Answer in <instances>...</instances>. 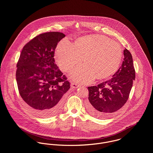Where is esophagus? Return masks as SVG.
Here are the masks:
<instances>
[{"label":"esophagus","mask_w":153,"mask_h":153,"mask_svg":"<svg viewBox=\"0 0 153 153\" xmlns=\"http://www.w3.org/2000/svg\"><path fill=\"white\" fill-rule=\"evenodd\" d=\"M71 87L72 88H78V87H79V85L77 84H75V83L71 84Z\"/></svg>","instance_id":"34e87169"}]
</instances>
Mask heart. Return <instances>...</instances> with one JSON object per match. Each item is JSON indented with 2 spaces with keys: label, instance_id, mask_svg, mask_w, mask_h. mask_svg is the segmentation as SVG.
<instances>
[{
  "label": "heart",
  "instance_id": "b5f03b06",
  "mask_svg": "<svg viewBox=\"0 0 153 153\" xmlns=\"http://www.w3.org/2000/svg\"><path fill=\"white\" fill-rule=\"evenodd\" d=\"M123 56L120 44L100 35L79 37L74 44L66 39L61 41L55 51V58L62 71H69L79 64L83 59L84 65L71 72L73 81L87 84L96 78L103 79L114 74L118 69Z\"/></svg>",
  "mask_w": 153,
  "mask_h": 153
}]
</instances>
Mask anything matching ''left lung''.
Instances as JSON below:
<instances>
[{"mask_svg":"<svg viewBox=\"0 0 153 153\" xmlns=\"http://www.w3.org/2000/svg\"><path fill=\"white\" fill-rule=\"evenodd\" d=\"M124 56L121 66L110 79L97 86L88 87L87 108L91 114L100 118H107L120 109L128 100L135 73L132 55L126 48Z\"/></svg>","mask_w":153,"mask_h":153,"instance_id":"left-lung-1","label":"left lung"}]
</instances>
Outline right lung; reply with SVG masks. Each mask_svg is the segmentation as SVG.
<instances>
[{
	"mask_svg": "<svg viewBox=\"0 0 153 153\" xmlns=\"http://www.w3.org/2000/svg\"><path fill=\"white\" fill-rule=\"evenodd\" d=\"M65 35L49 32L36 36L23 48L16 78L19 94L29 108L41 117L57 114L70 88L65 75L55 63L58 43Z\"/></svg>",
	"mask_w": 153,
	"mask_h": 153,
	"instance_id": "add662e5",
	"label": "right lung"
}]
</instances>
